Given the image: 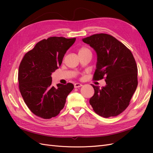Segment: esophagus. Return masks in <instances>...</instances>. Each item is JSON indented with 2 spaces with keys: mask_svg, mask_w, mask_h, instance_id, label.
I'll list each match as a JSON object with an SVG mask.
<instances>
[{
  "mask_svg": "<svg viewBox=\"0 0 153 153\" xmlns=\"http://www.w3.org/2000/svg\"><path fill=\"white\" fill-rule=\"evenodd\" d=\"M82 86V84H80V83H75V84H74V87H75V88H78Z\"/></svg>",
  "mask_w": 153,
  "mask_h": 153,
  "instance_id": "esophagus-1",
  "label": "esophagus"
}]
</instances>
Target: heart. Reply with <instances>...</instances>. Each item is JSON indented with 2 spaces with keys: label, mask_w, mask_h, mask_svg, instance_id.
I'll return each mask as SVG.
<instances>
[{
  "label": "heart",
  "mask_w": 153,
  "mask_h": 153,
  "mask_svg": "<svg viewBox=\"0 0 153 153\" xmlns=\"http://www.w3.org/2000/svg\"><path fill=\"white\" fill-rule=\"evenodd\" d=\"M91 53V51L89 48H88L86 47H82L78 50V55L82 53Z\"/></svg>",
  "instance_id": "heart-1"
}]
</instances>
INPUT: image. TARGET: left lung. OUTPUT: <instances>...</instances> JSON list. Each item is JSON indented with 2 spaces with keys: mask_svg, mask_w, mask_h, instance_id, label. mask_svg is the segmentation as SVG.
Instances as JSON below:
<instances>
[{
  "mask_svg": "<svg viewBox=\"0 0 153 153\" xmlns=\"http://www.w3.org/2000/svg\"><path fill=\"white\" fill-rule=\"evenodd\" d=\"M97 53L93 79L105 78L106 86L94 89L89 103L94 112L108 118L121 114L130 103L138 85V69L131 52L112 36L97 34L82 39Z\"/></svg>",
  "mask_w": 153,
  "mask_h": 153,
  "instance_id": "1",
  "label": "left lung"
}]
</instances>
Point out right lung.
Here are the masks:
<instances>
[{
  "label": "right lung",
  "instance_id": "right-lung-1",
  "mask_svg": "<svg viewBox=\"0 0 153 153\" xmlns=\"http://www.w3.org/2000/svg\"><path fill=\"white\" fill-rule=\"evenodd\" d=\"M76 38L50 37L26 53L18 69L19 89L25 104L34 115L45 119L57 116L73 89L71 83L52 85V73L61 65L66 51Z\"/></svg>",
  "mask_w": 153,
  "mask_h": 153
}]
</instances>
